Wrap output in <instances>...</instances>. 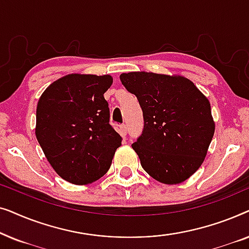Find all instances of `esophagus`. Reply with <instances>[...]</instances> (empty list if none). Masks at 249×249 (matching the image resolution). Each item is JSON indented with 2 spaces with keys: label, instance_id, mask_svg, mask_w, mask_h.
<instances>
[{
  "label": "esophagus",
  "instance_id": "1",
  "mask_svg": "<svg viewBox=\"0 0 249 249\" xmlns=\"http://www.w3.org/2000/svg\"><path fill=\"white\" fill-rule=\"evenodd\" d=\"M120 131H121V135L122 136L127 135V127H125V124H121L120 125Z\"/></svg>",
  "mask_w": 249,
  "mask_h": 249
}]
</instances>
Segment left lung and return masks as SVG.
<instances>
[{"instance_id": "1", "label": "left lung", "mask_w": 249, "mask_h": 249, "mask_svg": "<svg viewBox=\"0 0 249 249\" xmlns=\"http://www.w3.org/2000/svg\"><path fill=\"white\" fill-rule=\"evenodd\" d=\"M120 80L142 110V134L131 145L142 169L166 185L185 181L202 165L215 130L209 100L182 76L137 71Z\"/></svg>"}]
</instances>
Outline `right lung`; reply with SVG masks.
<instances>
[{"mask_svg": "<svg viewBox=\"0 0 249 249\" xmlns=\"http://www.w3.org/2000/svg\"><path fill=\"white\" fill-rule=\"evenodd\" d=\"M112 83L110 74H67L51 84L37 104V141L57 175L74 185L103 177L121 146L104 98Z\"/></svg>", "mask_w": 249, "mask_h": 249, "instance_id": "obj_1", "label": "right lung"}]
</instances>
